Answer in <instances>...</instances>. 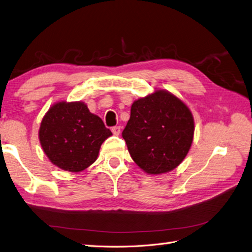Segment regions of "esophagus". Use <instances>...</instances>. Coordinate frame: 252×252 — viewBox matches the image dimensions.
Masks as SVG:
<instances>
[{"instance_id": "obj_1", "label": "esophagus", "mask_w": 252, "mask_h": 252, "mask_svg": "<svg viewBox=\"0 0 252 252\" xmlns=\"http://www.w3.org/2000/svg\"><path fill=\"white\" fill-rule=\"evenodd\" d=\"M111 131L114 135H119L121 133V127L120 126H114L111 128Z\"/></svg>"}]
</instances>
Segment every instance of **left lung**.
<instances>
[{"label": "left lung", "instance_id": "left-lung-1", "mask_svg": "<svg viewBox=\"0 0 252 252\" xmlns=\"http://www.w3.org/2000/svg\"><path fill=\"white\" fill-rule=\"evenodd\" d=\"M194 130L189 107L173 93L156 90L133 101L122 135L135 164L147 174L160 175L187 157Z\"/></svg>", "mask_w": 252, "mask_h": 252}]
</instances>
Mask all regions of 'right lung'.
Masks as SVG:
<instances>
[{
    "instance_id": "obj_1",
    "label": "right lung",
    "mask_w": 252,
    "mask_h": 252,
    "mask_svg": "<svg viewBox=\"0 0 252 252\" xmlns=\"http://www.w3.org/2000/svg\"><path fill=\"white\" fill-rule=\"evenodd\" d=\"M112 135L83 101H58L45 113L39 140L46 157L63 171L78 173L98 157L100 145Z\"/></svg>"
}]
</instances>
